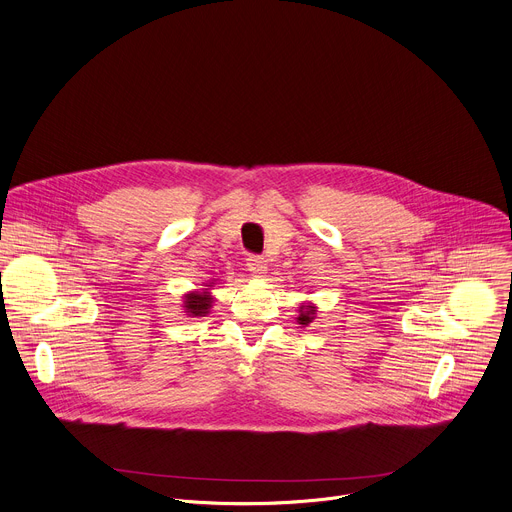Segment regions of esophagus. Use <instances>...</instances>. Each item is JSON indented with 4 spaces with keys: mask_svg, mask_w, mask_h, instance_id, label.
I'll return each mask as SVG.
<instances>
[{
    "mask_svg": "<svg viewBox=\"0 0 512 512\" xmlns=\"http://www.w3.org/2000/svg\"><path fill=\"white\" fill-rule=\"evenodd\" d=\"M246 266H248V270H250L254 276L266 274V268H268V266H266V258L260 256V254H250Z\"/></svg>",
    "mask_w": 512,
    "mask_h": 512,
    "instance_id": "1",
    "label": "esophagus"
}]
</instances>
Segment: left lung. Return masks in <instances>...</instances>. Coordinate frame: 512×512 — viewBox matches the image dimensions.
<instances>
[{"label":"left lung","mask_w":512,"mask_h":512,"mask_svg":"<svg viewBox=\"0 0 512 512\" xmlns=\"http://www.w3.org/2000/svg\"><path fill=\"white\" fill-rule=\"evenodd\" d=\"M315 319V306H306V309H304V306H300V317H298V323L300 325H309L311 321Z\"/></svg>","instance_id":"left-lung-1"}]
</instances>
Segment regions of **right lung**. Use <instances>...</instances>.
Wrapping results in <instances>:
<instances>
[{
    "label": "right lung",
    "mask_w": 512,
    "mask_h": 512,
    "mask_svg": "<svg viewBox=\"0 0 512 512\" xmlns=\"http://www.w3.org/2000/svg\"><path fill=\"white\" fill-rule=\"evenodd\" d=\"M185 311L191 317H206L212 306V296L208 292H191L185 296Z\"/></svg>",
    "instance_id": "right-lung-1"
}]
</instances>
